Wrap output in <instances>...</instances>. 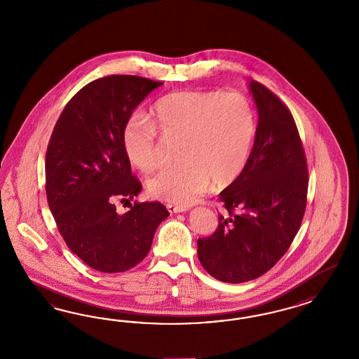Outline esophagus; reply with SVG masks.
Instances as JSON below:
<instances>
[{
	"mask_svg": "<svg viewBox=\"0 0 359 359\" xmlns=\"http://www.w3.org/2000/svg\"><path fill=\"white\" fill-rule=\"evenodd\" d=\"M167 209H168L170 213H183V212L188 210V208L172 205V204H167Z\"/></svg>",
	"mask_w": 359,
	"mask_h": 359,
	"instance_id": "obj_1",
	"label": "esophagus"
}]
</instances>
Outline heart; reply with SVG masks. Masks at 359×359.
<instances>
[{
    "label": "heart",
    "instance_id": "1",
    "mask_svg": "<svg viewBox=\"0 0 359 359\" xmlns=\"http://www.w3.org/2000/svg\"><path fill=\"white\" fill-rule=\"evenodd\" d=\"M257 131L250 100L238 92H175L156 101L151 121L133 116L122 131V144L131 164L150 172L161 162L159 135L179 140L180 163L164 167L149 180L154 197L191 205L208 188L231 184L250 156Z\"/></svg>",
    "mask_w": 359,
    "mask_h": 359
}]
</instances>
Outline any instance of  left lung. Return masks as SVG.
<instances>
[{
  "mask_svg": "<svg viewBox=\"0 0 359 359\" xmlns=\"http://www.w3.org/2000/svg\"><path fill=\"white\" fill-rule=\"evenodd\" d=\"M258 126L249 161L219 200L216 231L197 239L203 267L217 280L243 283L272 269L291 246L306 205L308 165L294 117L269 88L250 81Z\"/></svg>",
  "mask_w": 359,
  "mask_h": 359,
  "instance_id": "obj_1",
  "label": "left lung"
}]
</instances>
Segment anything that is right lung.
I'll return each mask as SVG.
<instances>
[{
	"label": "right lung",
	"instance_id": "add662e5",
	"mask_svg": "<svg viewBox=\"0 0 359 359\" xmlns=\"http://www.w3.org/2000/svg\"><path fill=\"white\" fill-rule=\"evenodd\" d=\"M162 84L131 75L89 83L68 101L48 142V207L69 250L97 271H128L141 263L170 216L158 201H134L123 215L114 205L142 189L131 174L122 131L134 109Z\"/></svg>",
	"mask_w": 359,
	"mask_h": 359
}]
</instances>
